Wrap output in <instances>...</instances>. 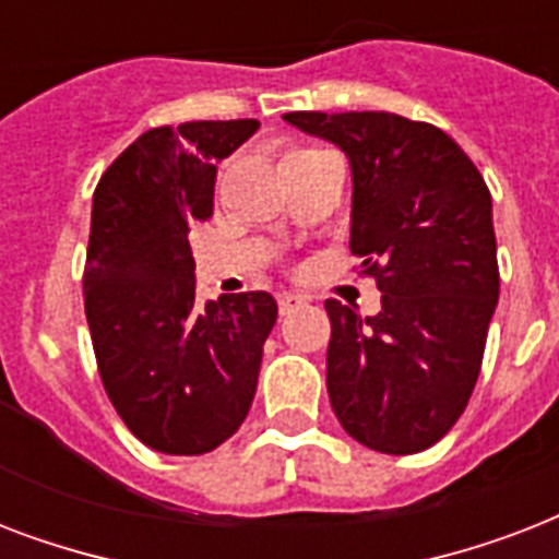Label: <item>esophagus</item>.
Instances as JSON below:
<instances>
[{
    "instance_id": "34e87169",
    "label": "esophagus",
    "mask_w": 559,
    "mask_h": 559,
    "mask_svg": "<svg viewBox=\"0 0 559 559\" xmlns=\"http://www.w3.org/2000/svg\"><path fill=\"white\" fill-rule=\"evenodd\" d=\"M307 298L298 296V293H278V310L281 316L293 313V310H298V307H305Z\"/></svg>"
}]
</instances>
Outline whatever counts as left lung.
<instances>
[{"label":"left lung","instance_id":"8db88e82","mask_svg":"<svg viewBox=\"0 0 559 559\" xmlns=\"http://www.w3.org/2000/svg\"><path fill=\"white\" fill-rule=\"evenodd\" d=\"M350 162V252L380 313L328 298V394L368 450L412 455L450 432L476 389L499 305L493 202L450 135L394 112H287Z\"/></svg>","mask_w":559,"mask_h":559}]
</instances>
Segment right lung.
I'll return each instance as SVG.
<instances>
[{"label":"right lung","mask_w":559,"mask_h":559,"mask_svg":"<svg viewBox=\"0 0 559 559\" xmlns=\"http://www.w3.org/2000/svg\"><path fill=\"white\" fill-rule=\"evenodd\" d=\"M258 127L237 118L147 130L92 197L83 272L92 348L116 412L156 452L217 450L258 389L278 305L261 289L197 305L188 243L193 223L214 214L217 165Z\"/></svg>","instance_id":"1"}]
</instances>
